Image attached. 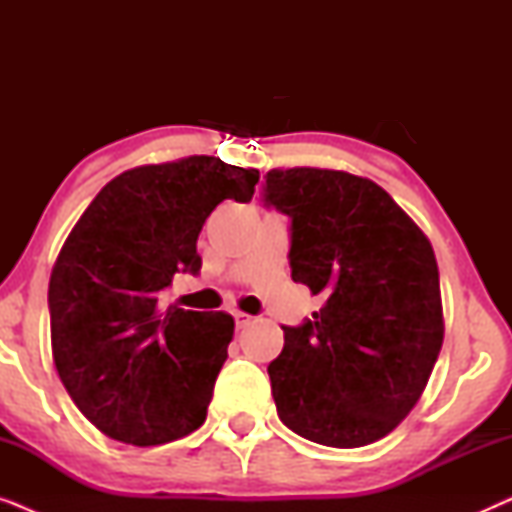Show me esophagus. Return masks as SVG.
<instances>
[{
  "label": "esophagus",
  "instance_id": "1",
  "mask_svg": "<svg viewBox=\"0 0 512 512\" xmlns=\"http://www.w3.org/2000/svg\"><path fill=\"white\" fill-rule=\"evenodd\" d=\"M233 317H235V326H237V328L249 326V324H251V319H254V317H249L247 312H240V310L233 312Z\"/></svg>",
  "mask_w": 512,
  "mask_h": 512
}]
</instances>
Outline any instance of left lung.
<instances>
[{"label":"left lung","instance_id":"obj_1","mask_svg":"<svg viewBox=\"0 0 512 512\" xmlns=\"http://www.w3.org/2000/svg\"><path fill=\"white\" fill-rule=\"evenodd\" d=\"M265 202L291 216V277L324 305L284 326L268 366L277 415L328 447H363L415 408L443 347L438 263L424 230L375 181L270 170Z\"/></svg>","mask_w":512,"mask_h":512}]
</instances>
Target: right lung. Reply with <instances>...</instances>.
<instances>
[{"instance_id":"obj_1","label":"right lung","mask_w":512,"mask_h":512,"mask_svg":"<svg viewBox=\"0 0 512 512\" xmlns=\"http://www.w3.org/2000/svg\"><path fill=\"white\" fill-rule=\"evenodd\" d=\"M258 170L214 156L139 165L90 202L55 258L53 361L90 424L125 445H165L207 417L235 319L163 307L177 272H198V235L219 202H247Z\"/></svg>"}]
</instances>
